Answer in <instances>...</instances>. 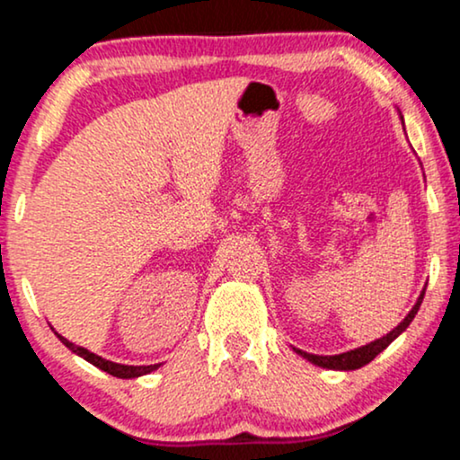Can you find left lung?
I'll return each mask as SVG.
<instances>
[{
	"label": "left lung",
	"mask_w": 460,
	"mask_h": 460,
	"mask_svg": "<svg viewBox=\"0 0 460 460\" xmlns=\"http://www.w3.org/2000/svg\"><path fill=\"white\" fill-rule=\"evenodd\" d=\"M422 298H424V290H422V294H420V298L416 300V305H413V309L410 311V314L405 315V320L401 322V324L396 326L394 331H390V332L386 334V337L376 339V341H371V343L362 345V348H356V349L343 351V354H337V356H317V354H307V351H303V349H296V351H298L300 356H303V358H307L309 362H314V365H317V367H324V368H334V371H354V368L365 367V365H368V362H371L373 358H376V356L379 354V351L386 349L388 345L393 343L394 339L399 337V334L403 332L405 328L411 324V320H413V317H416L418 309H420Z\"/></svg>",
	"instance_id": "left-lung-1"
}]
</instances>
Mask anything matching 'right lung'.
I'll return each mask as SVG.
<instances>
[{
  "label": "right lung",
  "instance_id": "1",
  "mask_svg": "<svg viewBox=\"0 0 460 460\" xmlns=\"http://www.w3.org/2000/svg\"><path fill=\"white\" fill-rule=\"evenodd\" d=\"M55 334H57V332H55ZM57 337H59V341L64 343L66 348H70V349L74 351V354H78V356H81V358H84L87 362H92L93 367H98V368H102V371L111 373V376H115V377H121V379L140 377V376H146V373L155 371V368L160 367V365H146V367L119 365V362H111V360L102 358V356H98V354H93V351H89V349L81 348V345H74V343H70V341H67V339L61 337V334H57Z\"/></svg>",
  "mask_w": 460,
  "mask_h": 460
}]
</instances>
